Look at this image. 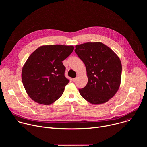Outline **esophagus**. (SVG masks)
<instances>
[{"mask_svg":"<svg viewBox=\"0 0 147 147\" xmlns=\"http://www.w3.org/2000/svg\"><path fill=\"white\" fill-rule=\"evenodd\" d=\"M77 77H76V78H73V81H76L77 80Z\"/></svg>","mask_w":147,"mask_h":147,"instance_id":"34e87169","label":"esophagus"}]
</instances>
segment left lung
Masks as SVG:
<instances>
[{"label": "left lung", "instance_id": "8db88e82", "mask_svg": "<svg viewBox=\"0 0 147 147\" xmlns=\"http://www.w3.org/2000/svg\"><path fill=\"white\" fill-rule=\"evenodd\" d=\"M75 52L86 65L88 82L79 89L88 102L106 103L117 92L121 82V63L118 56L102 42H87L76 46Z\"/></svg>", "mask_w": 147, "mask_h": 147}]
</instances>
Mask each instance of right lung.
I'll use <instances>...</instances> for the list:
<instances>
[{
	"label": "right lung",
	"instance_id": "add662e5",
	"mask_svg": "<svg viewBox=\"0 0 147 147\" xmlns=\"http://www.w3.org/2000/svg\"><path fill=\"white\" fill-rule=\"evenodd\" d=\"M74 48L72 45H43L30 55L23 67L22 78L27 94L33 100L50 105L62 95L69 82L62 61Z\"/></svg>",
	"mask_w": 147,
	"mask_h": 147
}]
</instances>
